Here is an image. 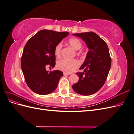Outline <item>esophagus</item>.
Here are the masks:
<instances>
[{"label": "esophagus", "mask_w": 134, "mask_h": 134, "mask_svg": "<svg viewBox=\"0 0 134 134\" xmlns=\"http://www.w3.org/2000/svg\"><path fill=\"white\" fill-rule=\"evenodd\" d=\"M70 73H67V72H64V76H66V75H70Z\"/></svg>", "instance_id": "1"}]
</instances>
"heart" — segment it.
Wrapping results in <instances>:
<instances>
[{
  "instance_id": "1",
  "label": "heart",
  "mask_w": 134,
  "mask_h": 134,
  "mask_svg": "<svg viewBox=\"0 0 134 134\" xmlns=\"http://www.w3.org/2000/svg\"><path fill=\"white\" fill-rule=\"evenodd\" d=\"M68 43L75 50H79L82 47V43L80 40L75 37H72L68 40ZM62 44L59 43L55 47L54 52L56 57L60 58L62 54ZM80 65L78 60H69L64 59L61 60L57 63V68L60 70H62L67 73H71L76 70Z\"/></svg>"
}]
</instances>
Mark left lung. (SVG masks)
<instances>
[{
  "label": "left lung",
  "instance_id": "obj_1",
  "mask_svg": "<svg viewBox=\"0 0 134 134\" xmlns=\"http://www.w3.org/2000/svg\"><path fill=\"white\" fill-rule=\"evenodd\" d=\"M72 35L82 38L86 43L89 51L80 68L84 71L76 72L79 76V80L72 87L78 94L91 95L102 87L108 76L111 65L108 47L106 42L94 32Z\"/></svg>",
  "mask_w": 134,
  "mask_h": 134
}]
</instances>
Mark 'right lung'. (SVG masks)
<instances>
[{
	"instance_id": "obj_1",
	"label": "right lung",
	"mask_w": 134,
	"mask_h": 134,
	"mask_svg": "<svg viewBox=\"0 0 134 134\" xmlns=\"http://www.w3.org/2000/svg\"><path fill=\"white\" fill-rule=\"evenodd\" d=\"M68 34V32L43 30L26 43L21 57V68L27 86L35 93L46 95L57 88L63 72L57 70L48 72L46 68L55 66V47Z\"/></svg>"
}]
</instances>
